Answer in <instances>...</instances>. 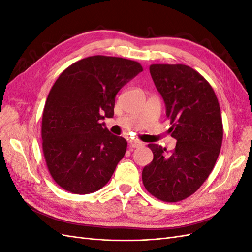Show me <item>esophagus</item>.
Returning a JSON list of instances; mask_svg holds the SVG:
<instances>
[{"mask_svg":"<svg viewBox=\"0 0 252 252\" xmlns=\"http://www.w3.org/2000/svg\"><path fill=\"white\" fill-rule=\"evenodd\" d=\"M143 143L140 141H130V148H138L142 146Z\"/></svg>","mask_w":252,"mask_h":252,"instance_id":"esophagus-1","label":"esophagus"}]
</instances>
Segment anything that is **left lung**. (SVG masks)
Segmentation results:
<instances>
[{"label":"left lung","mask_w":252,"mask_h":252,"mask_svg":"<svg viewBox=\"0 0 252 252\" xmlns=\"http://www.w3.org/2000/svg\"><path fill=\"white\" fill-rule=\"evenodd\" d=\"M150 74L164 98L175 148L149 144L152 162L144 167L143 184L157 199L175 203L187 199L207 180L223 141L218 97L203 75L183 64H152Z\"/></svg>","instance_id":"obj_1"}]
</instances>
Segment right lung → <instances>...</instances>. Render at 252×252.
<instances>
[{"instance_id": "obj_1", "label": "right lung", "mask_w": 252, "mask_h": 252, "mask_svg": "<svg viewBox=\"0 0 252 252\" xmlns=\"http://www.w3.org/2000/svg\"><path fill=\"white\" fill-rule=\"evenodd\" d=\"M143 67L135 61L94 56L60 74L42 118V148L48 171L66 191L88 194L107 184L127 142L104 127L116 95Z\"/></svg>"}]
</instances>
